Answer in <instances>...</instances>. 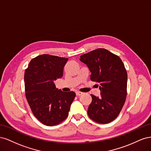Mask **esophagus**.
<instances>
[{
    "label": "esophagus",
    "instance_id": "esophagus-1",
    "mask_svg": "<svg viewBox=\"0 0 151 151\" xmlns=\"http://www.w3.org/2000/svg\"><path fill=\"white\" fill-rule=\"evenodd\" d=\"M76 95H77V96H81V95H82V94H83V93L79 92V91H77V92H76Z\"/></svg>",
    "mask_w": 151,
    "mask_h": 151
}]
</instances>
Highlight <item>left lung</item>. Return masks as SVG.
Masks as SVG:
<instances>
[{
    "mask_svg": "<svg viewBox=\"0 0 151 151\" xmlns=\"http://www.w3.org/2000/svg\"><path fill=\"white\" fill-rule=\"evenodd\" d=\"M80 57L91 72V80L96 82L101 93L99 96L91 94L88 115L99 123L111 122L119 115L127 97V73L123 63L119 57L104 48Z\"/></svg>",
    "mask_w": 151,
    "mask_h": 151,
    "instance_id": "1",
    "label": "left lung"
}]
</instances>
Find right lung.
Segmentation results:
<instances>
[{
  "label": "right lung",
  "instance_id": "right-lung-1",
  "mask_svg": "<svg viewBox=\"0 0 151 151\" xmlns=\"http://www.w3.org/2000/svg\"><path fill=\"white\" fill-rule=\"evenodd\" d=\"M67 60L43 54L32 59L25 70L26 99L35 117L45 125H56L64 120L76 97L74 92H63L54 83L63 76Z\"/></svg>",
  "mask_w": 151,
  "mask_h": 151
}]
</instances>
